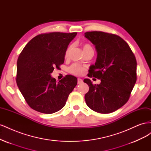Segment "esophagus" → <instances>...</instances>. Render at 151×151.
<instances>
[{
	"label": "esophagus",
	"instance_id": "34e87169",
	"mask_svg": "<svg viewBox=\"0 0 151 151\" xmlns=\"http://www.w3.org/2000/svg\"><path fill=\"white\" fill-rule=\"evenodd\" d=\"M83 83V79H80V78L77 79V83H78L79 84H82Z\"/></svg>",
	"mask_w": 151,
	"mask_h": 151
}]
</instances>
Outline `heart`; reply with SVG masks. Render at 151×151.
<instances>
[{
    "mask_svg": "<svg viewBox=\"0 0 151 151\" xmlns=\"http://www.w3.org/2000/svg\"><path fill=\"white\" fill-rule=\"evenodd\" d=\"M70 48H71L70 46L68 47L67 48L66 51H65V57H67L68 55V53H69ZM88 49H93V48H92V47H91V46L90 45H89V44H84L83 45L84 51H85V50H88ZM68 71H69L70 73H72V74H73L79 75V74H81L83 72L84 69H83V67H81L79 65H77V64H76V63H74V64H72L69 68H68Z\"/></svg>",
    "mask_w": 151,
    "mask_h": 151,
    "instance_id": "b5f03b06",
    "label": "heart"
}]
</instances>
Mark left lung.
Listing matches in <instances>:
<instances>
[{
    "mask_svg": "<svg viewBox=\"0 0 151 151\" xmlns=\"http://www.w3.org/2000/svg\"><path fill=\"white\" fill-rule=\"evenodd\" d=\"M98 53L94 65L90 67L88 77L101 79L93 84L89 79L84 82L89 90L86 103L93 111L109 113L123 106L129 100L137 81V61L129 45L119 36L102 31L84 33Z\"/></svg>",
    "mask_w": 151,
    "mask_h": 151,
    "instance_id": "1",
    "label": "left lung"
}]
</instances>
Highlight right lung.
Segmentation results:
<instances>
[{"label":"right lung","instance_id":"obj_1","mask_svg":"<svg viewBox=\"0 0 151 151\" xmlns=\"http://www.w3.org/2000/svg\"><path fill=\"white\" fill-rule=\"evenodd\" d=\"M76 35V32L38 35L27 43L20 53L17 62L16 83L32 109L51 114L65 105L77 79L67 75L57 83L51 73L64 62L68 45Z\"/></svg>","mask_w":151,"mask_h":151}]
</instances>
